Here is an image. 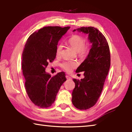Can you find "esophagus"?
I'll list each match as a JSON object with an SVG mask.
<instances>
[{"label":"esophagus","mask_w":132,"mask_h":132,"mask_svg":"<svg viewBox=\"0 0 132 132\" xmlns=\"http://www.w3.org/2000/svg\"><path fill=\"white\" fill-rule=\"evenodd\" d=\"M66 78L67 79H71V77H70L69 75H66Z\"/></svg>","instance_id":"obj_1"}]
</instances>
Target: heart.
<instances>
[{
    "label": "heart",
    "mask_w": 132,
    "mask_h": 132,
    "mask_svg": "<svg viewBox=\"0 0 132 132\" xmlns=\"http://www.w3.org/2000/svg\"><path fill=\"white\" fill-rule=\"evenodd\" d=\"M68 43L75 52L78 53L80 57H85L87 55L88 49L85 46V40L82 37L79 35H73L69 40ZM62 47L63 45L62 44L58 45L56 49L57 56H60L61 55ZM61 66L65 71L70 72L75 67L77 66V63L75 62L66 61L62 63Z\"/></svg>",
    "instance_id": "heart-1"
}]
</instances>
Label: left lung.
I'll return each mask as SVG.
<instances>
[{
  "mask_svg": "<svg viewBox=\"0 0 132 132\" xmlns=\"http://www.w3.org/2000/svg\"><path fill=\"white\" fill-rule=\"evenodd\" d=\"M88 35L91 44L86 58L76 72H84L85 78L73 79L75 87L72 93V103L77 108L85 110L93 106L102 93L111 65V56L105 37L94 27H81L73 30Z\"/></svg>",
  "mask_w": 132,
  "mask_h": 132,
  "instance_id": "1",
  "label": "left lung"
}]
</instances>
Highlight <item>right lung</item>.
I'll return each mask as SVG.
<instances>
[{
	"label": "right lung",
	"mask_w": 132,
	"mask_h": 132,
	"mask_svg": "<svg viewBox=\"0 0 132 132\" xmlns=\"http://www.w3.org/2000/svg\"><path fill=\"white\" fill-rule=\"evenodd\" d=\"M70 27H45L30 35L22 54V70L27 94L32 103L47 108L54 102L61 86L66 80L64 72L54 77L45 71L55 58L58 41Z\"/></svg>",
	"instance_id": "add662e5"
}]
</instances>
